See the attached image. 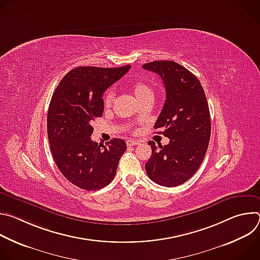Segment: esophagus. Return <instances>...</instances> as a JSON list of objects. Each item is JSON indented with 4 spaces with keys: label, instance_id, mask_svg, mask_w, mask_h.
Instances as JSON below:
<instances>
[{
    "label": "esophagus",
    "instance_id": "esophagus-1",
    "mask_svg": "<svg viewBox=\"0 0 260 260\" xmlns=\"http://www.w3.org/2000/svg\"><path fill=\"white\" fill-rule=\"evenodd\" d=\"M140 142L139 141H137V140H127L126 141V145L127 146H136V145H138Z\"/></svg>",
    "mask_w": 260,
    "mask_h": 260
}]
</instances>
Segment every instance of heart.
I'll return each mask as SVG.
<instances>
[{
	"label": "heart",
	"instance_id": "heart-1",
	"mask_svg": "<svg viewBox=\"0 0 260 260\" xmlns=\"http://www.w3.org/2000/svg\"><path fill=\"white\" fill-rule=\"evenodd\" d=\"M129 88L132 90L133 94L135 95V98L140 103L148 101V100L152 101V99L154 96L153 88L149 84L146 83L145 81H142V80L133 82L129 85ZM114 98H115V92L113 89H109L106 91V93L104 95V105L106 108L111 106V104H112L114 101Z\"/></svg>",
	"mask_w": 260,
	"mask_h": 260
}]
</instances>
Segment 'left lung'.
<instances>
[{
  "mask_svg": "<svg viewBox=\"0 0 260 260\" xmlns=\"http://www.w3.org/2000/svg\"><path fill=\"white\" fill-rule=\"evenodd\" d=\"M143 69L158 74L166 88V102L154 128L170 139L168 145L151 146L145 165L153 182L175 187L200 169L210 142L211 118L204 88L196 75L173 60H156Z\"/></svg>",
  "mask_w": 260,
  "mask_h": 260,
  "instance_id": "obj_1",
  "label": "left lung"
}]
</instances>
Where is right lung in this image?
<instances>
[{"mask_svg": "<svg viewBox=\"0 0 260 260\" xmlns=\"http://www.w3.org/2000/svg\"><path fill=\"white\" fill-rule=\"evenodd\" d=\"M129 68H75L60 80L51 98L47 133L52 157L64 178L81 189L98 190L112 182L126 150L122 139L105 146L90 136L93 120L104 112L103 93Z\"/></svg>", "mask_w": 260, "mask_h": 260, "instance_id": "1", "label": "right lung"}]
</instances>
